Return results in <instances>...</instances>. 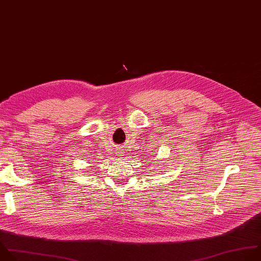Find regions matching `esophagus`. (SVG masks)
Wrapping results in <instances>:
<instances>
[{
  "label": "esophagus",
  "instance_id": "obj_1",
  "mask_svg": "<svg viewBox=\"0 0 261 261\" xmlns=\"http://www.w3.org/2000/svg\"><path fill=\"white\" fill-rule=\"evenodd\" d=\"M119 151H120V150H119Z\"/></svg>",
  "mask_w": 261,
  "mask_h": 261
}]
</instances>
